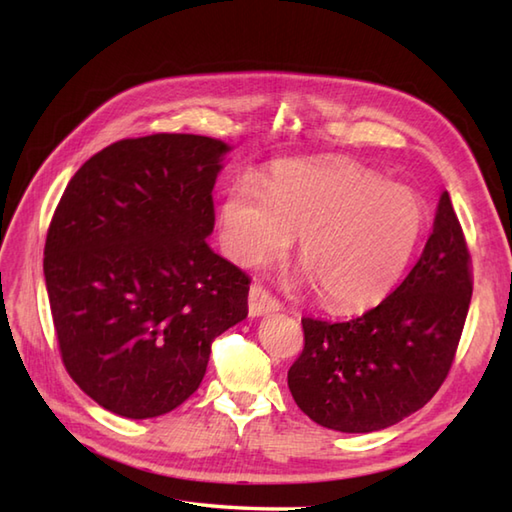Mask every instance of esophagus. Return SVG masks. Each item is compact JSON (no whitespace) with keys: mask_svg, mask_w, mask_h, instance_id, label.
I'll use <instances>...</instances> for the list:
<instances>
[{"mask_svg":"<svg viewBox=\"0 0 512 512\" xmlns=\"http://www.w3.org/2000/svg\"><path fill=\"white\" fill-rule=\"evenodd\" d=\"M281 303L270 295V292L262 284H253L248 290V312L250 317H262L268 312H277Z\"/></svg>","mask_w":512,"mask_h":512,"instance_id":"obj_1","label":"esophagus"}]
</instances>
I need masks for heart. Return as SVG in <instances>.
I'll list each match as a JSON object with an SVG mask.
<instances>
[{
	"label": "heart",
	"mask_w": 512,
	"mask_h": 512,
	"mask_svg": "<svg viewBox=\"0 0 512 512\" xmlns=\"http://www.w3.org/2000/svg\"><path fill=\"white\" fill-rule=\"evenodd\" d=\"M222 244L239 266H266L299 237V262L332 308L378 301L405 273L424 228V204L405 184L356 162H286L264 184L226 191Z\"/></svg>",
	"instance_id": "obj_1"
}]
</instances>
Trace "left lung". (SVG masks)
Masks as SVG:
<instances>
[{
  "label": "left lung",
  "instance_id": "obj_1",
  "mask_svg": "<svg viewBox=\"0 0 512 512\" xmlns=\"http://www.w3.org/2000/svg\"><path fill=\"white\" fill-rule=\"evenodd\" d=\"M473 295L471 253L444 191L433 233L405 281L350 321L303 317L288 369L299 409L343 433L387 429L427 405L449 376Z\"/></svg>",
  "mask_w": 512,
  "mask_h": 512
}]
</instances>
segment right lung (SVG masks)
<instances>
[{"label": "right lung", "instance_id": "right-lung-1", "mask_svg": "<svg viewBox=\"0 0 512 512\" xmlns=\"http://www.w3.org/2000/svg\"><path fill=\"white\" fill-rule=\"evenodd\" d=\"M226 151L195 134L118 140L74 173L54 209L43 275L61 361L118 416L180 407L211 343L246 319L248 275L206 244Z\"/></svg>", "mask_w": 512, "mask_h": 512}]
</instances>
